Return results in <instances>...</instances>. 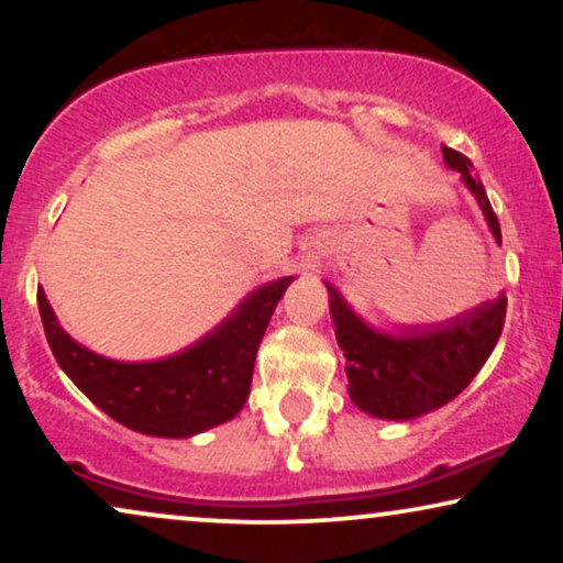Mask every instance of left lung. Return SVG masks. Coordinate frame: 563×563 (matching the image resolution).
<instances>
[{"label":"left lung","mask_w":563,"mask_h":563,"mask_svg":"<svg viewBox=\"0 0 563 563\" xmlns=\"http://www.w3.org/2000/svg\"><path fill=\"white\" fill-rule=\"evenodd\" d=\"M441 151L445 166L461 174L492 235L503 245L497 214L472 161L449 145H441ZM325 287L335 338L345 356L349 395L358 410L382 420H412L449 405L479 374L505 325L507 297L499 295L435 325H405L387 333L353 312L333 284L325 282Z\"/></svg>","instance_id":"obj_1"}]
</instances>
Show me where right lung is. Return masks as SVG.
<instances>
[{
  "label": "right lung",
  "instance_id": "right-lung-1",
  "mask_svg": "<svg viewBox=\"0 0 563 563\" xmlns=\"http://www.w3.org/2000/svg\"><path fill=\"white\" fill-rule=\"evenodd\" d=\"M291 282L295 276L261 284L218 328L156 361H114L89 351L60 328L43 289L37 310L58 366L99 410L135 433L191 438L243 410L258 343Z\"/></svg>",
  "mask_w": 563,
  "mask_h": 563
}]
</instances>
